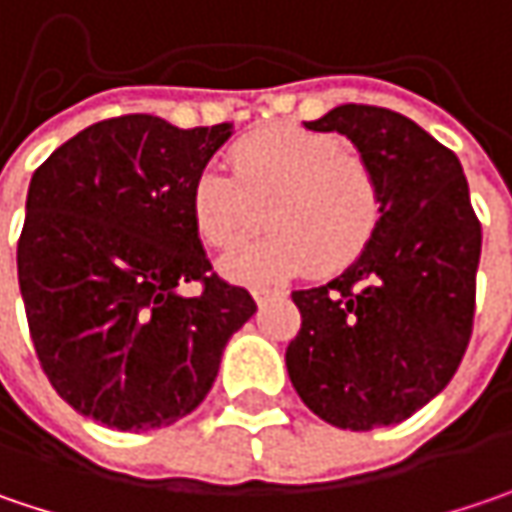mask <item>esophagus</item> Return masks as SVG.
Segmentation results:
<instances>
[{"label":"esophagus","instance_id":"1","mask_svg":"<svg viewBox=\"0 0 512 512\" xmlns=\"http://www.w3.org/2000/svg\"><path fill=\"white\" fill-rule=\"evenodd\" d=\"M252 295H255L257 304H266V301L281 298V295H286V292L284 289H272V286H255V289H252Z\"/></svg>","mask_w":512,"mask_h":512}]
</instances>
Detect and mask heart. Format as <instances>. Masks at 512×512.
I'll return each mask as SVG.
<instances>
[{
	"label": "heart",
	"instance_id": "obj_1",
	"mask_svg": "<svg viewBox=\"0 0 512 512\" xmlns=\"http://www.w3.org/2000/svg\"><path fill=\"white\" fill-rule=\"evenodd\" d=\"M231 176L208 167L194 179L191 217L199 237L234 252L275 228L255 249L228 257L226 275L269 281L304 269L339 275L374 243L382 188L365 156L330 133L269 127L228 153Z\"/></svg>",
	"mask_w": 512,
	"mask_h": 512
}]
</instances>
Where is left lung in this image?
Here are the masks:
<instances>
[{"label": "left lung", "instance_id": "1", "mask_svg": "<svg viewBox=\"0 0 512 512\" xmlns=\"http://www.w3.org/2000/svg\"><path fill=\"white\" fill-rule=\"evenodd\" d=\"M307 130L342 133L371 162L382 223L347 272L292 292L301 330L286 371L330 426H394L437 397L464 359L481 223L458 156L406 115L342 104Z\"/></svg>", "mask_w": 512, "mask_h": 512}]
</instances>
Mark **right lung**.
I'll return each instance as SVG.
<instances>
[{"instance_id":"right-lung-1","label":"right lung","mask_w":512,"mask_h":512,"mask_svg":"<svg viewBox=\"0 0 512 512\" xmlns=\"http://www.w3.org/2000/svg\"><path fill=\"white\" fill-rule=\"evenodd\" d=\"M231 136L156 115L106 118L34 170L16 243L31 342L54 391L109 429L191 414L228 339L255 316L249 289L211 272L191 188ZM199 283L196 296L178 292Z\"/></svg>"}]
</instances>
